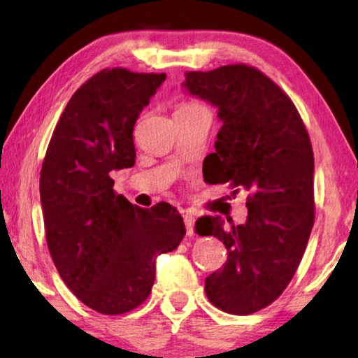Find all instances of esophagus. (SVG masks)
Here are the masks:
<instances>
[{
  "mask_svg": "<svg viewBox=\"0 0 358 358\" xmlns=\"http://www.w3.org/2000/svg\"><path fill=\"white\" fill-rule=\"evenodd\" d=\"M183 220H185V226H186V234L192 235L194 234V215L189 213V211H183Z\"/></svg>",
  "mask_w": 358,
  "mask_h": 358,
  "instance_id": "34e87169",
  "label": "esophagus"
}]
</instances>
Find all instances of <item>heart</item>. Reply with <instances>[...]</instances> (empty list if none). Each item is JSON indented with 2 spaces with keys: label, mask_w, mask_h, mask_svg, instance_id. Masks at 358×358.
Listing matches in <instances>:
<instances>
[{
  "label": "heart",
  "mask_w": 358,
  "mask_h": 358,
  "mask_svg": "<svg viewBox=\"0 0 358 358\" xmlns=\"http://www.w3.org/2000/svg\"><path fill=\"white\" fill-rule=\"evenodd\" d=\"M194 106H197V104H183V106H181L180 108H186V107H194Z\"/></svg>",
  "instance_id": "1"
}]
</instances>
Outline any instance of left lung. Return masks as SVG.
<instances>
[{"instance_id":"obj_1","label":"left lung","mask_w":358,"mask_h":358,"mask_svg":"<svg viewBox=\"0 0 358 358\" xmlns=\"http://www.w3.org/2000/svg\"><path fill=\"white\" fill-rule=\"evenodd\" d=\"M185 77L187 92L217 107L222 121L205 181L248 191L245 224L196 221L199 235H213L227 250L226 265L205 280V294L221 311L248 316L284 292L306 250L314 224L311 141L289 96L252 66Z\"/></svg>"}]
</instances>
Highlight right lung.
Returning <instances> with one entry per match:
<instances>
[{"instance_id":"right-lung-1","label":"right lung","mask_w":358,"mask_h":358,"mask_svg":"<svg viewBox=\"0 0 358 358\" xmlns=\"http://www.w3.org/2000/svg\"><path fill=\"white\" fill-rule=\"evenodd\" d=\"M166 74L102 69L72 94L42 162L47 246L74 295L107 316L147 300L156 257L183 240L171 205L138 208L113 191L112 171L136 164L132 131Z\"/></svg>"}]
</instances>
